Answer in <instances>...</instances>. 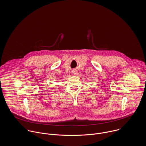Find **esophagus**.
Listing matches in <instances>:
<instances>
[{
  "label": "esophagus",
  "instance_id": "esophagus-1",
  "mask_svg": "<svg viewBox=\"0 0 146 146\" xmlns=\"http://www.w3.org/2000/svg\"><path fill=\"white\" fill-rule=\"evenodd\" d=\"M72 73H73V75H75L77 74V72H76V71H74L72 72Z\"/></svg>",
  "mask_w": 146,
  "mask_h": 146
}]
</instances>
